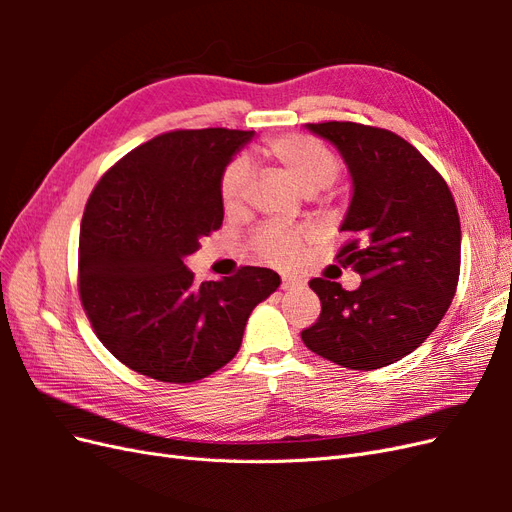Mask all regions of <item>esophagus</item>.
<instances>
[{"instance_id":"esophagus-1","label":"esophagus","mask_w":512,"mask_h":512,"mask_svg":"<svg viewBox=\"0 0 512 512\" xmlns=\"http://www.w3.org/2000/svg\"><path fill=\"white\" fill-rule=\"evenodd\" d=\"M305 284L299 280V277H292V275H284L282 277V288L284 290H297V288H303Z\"/></svg>"}]
</instances>
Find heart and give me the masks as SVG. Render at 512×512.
Listing matches in <instances>:
<instances>
[{"mask_svg":"<svg viewBox=\"0 0 512 512\" xmlns=\"http://www.w3.org/2000/svg\"><path fill=\"white\" fill-rule=\"evenodd\" d=\"M260 149L269 160L280 164L307 194L329 188L339 177V170H342V164H339L335 153L316 141L314 136L307 134L290 132L269 136ZM247 181H250V162L245 158H232L224 166L218 185L220 200L226 211L237 209L243 203ZM305 241L307 235L303 230L286 228L280 224H265L252 237V250L269 265L290 267L297 260Z\"/></svg>","mask_w":512,"mask_h":512,"instance_id":"b5f03b06","label":"heart"}]
</instances>
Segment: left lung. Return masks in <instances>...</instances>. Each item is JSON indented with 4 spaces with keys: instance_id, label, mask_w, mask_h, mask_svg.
<instances>
[{
    "instance_id": "obj_1",
    "label": "left lung",
    "mask_w": 512,
    "mask_h": 512,
    "mask_svg": "<svg viewBox=\"0 0 512 512\" xmlns=\"http://www.w3.org/2000/svg\"><path fill=\"white\" fill-rule=\"evenodd\" d=\"M342 153L354 183L337 260L361 286L309 282L320 316L303 344L348 369H378L416 350L451 305L461 267V224L444 177L391 130L354 121L307 123Z\"/></svg>"
}]
</instances>
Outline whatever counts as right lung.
<instances>
[{"mask_svg":"<svg viewBox=\"0 0 512 512\" xmlns=\"http://www.w3.org/2000/svg\"><path fill=\"white\" fill-rule=\"evenodd\" d=\"M254 132H164L96 183L79 237V294L91 329L123 365L190 384L235 359L252 309L280 286L265 267L194 282L183 258L220 230V175Z\"/></svg>","mask_w":512,"mask_h":512,"instance_id":"obj_1","label":"right lung"}]
</instances>
